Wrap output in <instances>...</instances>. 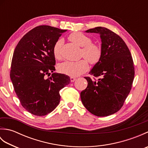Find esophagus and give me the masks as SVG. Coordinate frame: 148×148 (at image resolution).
<instances>
[{
	"mask_svg": "<svg viewBox=\"0 0 148 148\" xmlns=\"http://www.w3.org/2000/svg\"><path fill=\"white\" fill-rule=\"evenodd\" d=\"M76 80V78L74 77H71V82H74V81Z\"/></svg>",
	"mask_w": 148,
	"mask_h": 148,
	"instance_id": "34e87169",
	"label": "esophagus"
}]
</instances>
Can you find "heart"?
Listing matches in <instances>:
<instances>
[{
	"label": "heart",
	"mask_w": 148,
	"mask_h": 148,
	"mask_svg": "<svg viewBox=\"0 0 148 148\" xmlns=\"http://www.w3.org/2000/svg\"><path fill=\"white\" fill-rule=\"evenodd\" d=\"M69 39L77 45L83 47L82 56L90 64H96L99 62L102 56L101 48L96 44L92 43V39L89 36L81 32H74L69 36ZM63 43V40L60 39L53 46V55L56 59L61 58V48ZM88 68V63L86 60L83 59L77 62L67 61L62 63L59 65L58 70L62 74L67 76L77 77L86 72Z\"/></svg>",
	"instance_id": "1"
}]
</instances>
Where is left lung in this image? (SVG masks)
I'll return each instance as SVG.
<instances>
[{"mask_svg": "<svg viewBox=\"0 0 148 148\" xmlns=\"http://www.w3.org/2000/svg\"><path fill=\"white\" fill-rule=\"evenodd\" d=\"M86 32L100 35L102 56L89 72L100 77L96 81L85 77L88 86L81 92V99L92 114L108 116L122 108L130 92L135 74L133 59L124 40L112 31L98 27Z\"/></svg>", "mask_w": 148, "mask_h": 148, "instance_id": "obj_1", "label": "left lung"}]
</instances>
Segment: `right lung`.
Returning <instances> with one entry per match:
<instances>
[{
    "label": "right lung",
    "mask_w": 148,
    "mask_h": 148,
    "mask_svg": "<svg viewBox=\"0 0 148 148\" xmlns=\"http://www.w3.org/2000/svg\"><path fill=\"white\" fill-rule=\"evenodd\" d=\"M66 31L49 25L35 27L22 37L14 51L11 79L21 104L34 115L52 112L60 102V90L71 83L67 75L53 72V46Z\"/></svg>",
    "instance_id": "add662e5"
}]
</instances>
